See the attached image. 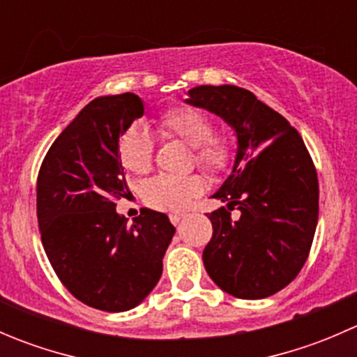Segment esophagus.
<instances>
[{"label":"esophagus","mask_w":357,"mask_h":357,"mask_svg":"<svg viewBox=\"0 0 357 357\" xmlns=\"http://www.w3.org/2000/svg\"><path fill=\"white\" fill-rule=\"evenodd\" d=\"M183 218H185V215H183V214H171V215H169V219H171V222H172V225H178V222L179 221H181V219Z\"/></svg>","instance_id":"esophagus-1"}]
</instances>
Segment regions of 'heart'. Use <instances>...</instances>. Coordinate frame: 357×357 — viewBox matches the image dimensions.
Instances as JSON below:
<instances>
[{"label": "heart", "mask_w": 357, "mask_h": 357, "mask_svg": "<svg viewBox=\"0 0 357 357\" xmlns=\"http://www.w3.org/2000/svg\"><path fill=\"white\" fill-rule=\"evenodd\" d=\"M157 129L164 139H174L190 146V164L197 165L207 176H221L231 165V145L222 136L214 135V124L200 110L179 107L171 109L157 119ZM153 139L139 126H132L122 135L117 157L122 167L132 174H146L153 165ZM204 192L200 176H157L150 179L143 192L149 207L162 212H181L195 197Z\"/></svg>", "instance_id": "1"}]
</instances>
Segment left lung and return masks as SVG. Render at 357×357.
<instances>
[{
	"label": "left lung",
	"mask_w": 357,
	"mask_h": 357,
	"mask_svg": "<svg viewBox=\"0 0 357 357\" xmlns=\"http://www.w3.org/2000/svg\"><path fill=\"white\" fill-rule=\"evenodd\" d=\"M186 103L225 119L236 132L235 164L214 199L212 238L204 266L212 282L238 298H264L298 275L307 261L319 212L312 158L297 129L238 86H197ZM238 206L241 218L231 219Z\"/></svg>",
	"instance_id": "8db88e82"
}]
</instances>
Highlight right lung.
Here are the masks:
<instances>
[{"mask_svg": "<svg viewBox=\"0 0 357 357\" xmlns=\"http://www.w3.org/2000/svg\"><path fill=\"white\" fill-rule=\"evenodd\" d=\"M145 107L135 93L100 96L55 139L38 174V225L46 255L77 301L107 312L136 307L160 280L176 228L143 208L128 225L115 202L131 195L117 157Z\"/></svg>", "mask_w": 357, "mask_h": 357, "instance_id": "right-lung-1", "label": "right lung"}]
</instances>
